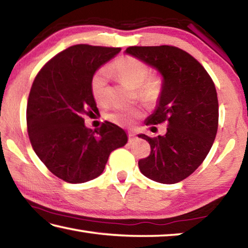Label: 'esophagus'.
Returning a JSON list of instances; mask_svg holds the SVG:
<instances>
[{"mask_svg":"<svg viewBox=\"0 0 248 248\" xmlns=\"http://www.w3.org/2000/svg\"><path fill=\"white\" fill-rule=\"evenodd\" d=\"M128 137H129V141H130V142H132V141H134V139H136V134H134V133L131 132V131H130V132L128 133Z\"/></svg>","mask_w":248,"mask_h":248,"instance_id":"obj_1","label":"esophagus"}]
</instances>
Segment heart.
<instances>
[{
	"label": "heart",
	"instance_id": "1",
	"mask_svg": "<svg viewBox=\"0 0 248 248\" xmlns=\"http://www.w3.org/2000/svg\"><path fill=\"white\" fill-rule=\"evenodd\" d=\"M110 71L123 81L137 87L139 97L153 102L156 99L162 90V78L154 75L149 77V66L140 59L132 56L121 57L110 65ZM110 73L107 68H99L92 75L90 87L91 93L97 103L106 102L108 96V84ZM141 116V111L137 108L116 107L109 112L107 118L120 125H130Z\"/></svg>",
	"mask_w": 248,
	"mask_h": 248
}]
</instances>
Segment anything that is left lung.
Wrapping results in <instances>:
<instances>
[{"label":"left lung","mask_w":248,"mask_h":248,"mask_svg":"<svg viewBox=\"0 0 248 248\" xmlns=\"http://www.w3.org/2000/svg\"><path fill=\"white\" fill-rule=\"evenodd\" d=\"M125 53L156 69L163 78L156 108L145 124L166 123V133L155 138L138 134L151 145L139 169L154 182H182L201 165L215 142L219 123L215 83L194 57L173 46H136Z\"/></svg>","instance_id":"left-lung-1"}]
</instances>
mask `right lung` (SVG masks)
I'll use <instances>...</instances> for the list:
<instances>
[{"instance_id": "right-lung-1", "label": "right lung", "mask_w": 248, "mask_h": 248, "mask_svg": "<svg viewBox=\"0 0 248 248\" xmlns=\"http://www.w3.org/2000/svg\"><path fill=\"white\" fill-rule=\"evenodd\" d=\"M120 48L75 45L46 63L35 78L27 103V130L33 151L62 180L81 184L103 173L112 151L128 142L115 124L85 127L84 115L97 114L92 75Z\"/></svg>"}]
</instances>
